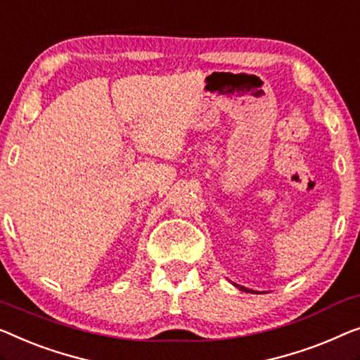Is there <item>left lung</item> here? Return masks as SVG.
<instances>
[{"instance_id": "obj_1", "label": "left lung", "mask_w": 360, "mask_h": 360, "mask_svg": "<svg viewBox=\"0 0 360 360\" xmlns=\"http://www.w3.org/2000/svg\"><path fill=\"white\" fill-rule=\"evenodd\" d=\"M236 288L240 289L242 292H253V290H250V289H247V288H243V285H237V284H236Z\"/></svg>"}]
</instances>
